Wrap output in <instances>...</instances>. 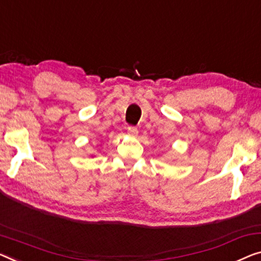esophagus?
Instances as JSON below:
<instances>
[{
	"instance_id": "1",
	"label": "esophagus",
	"mask_w": 261,
	"mask_h": 261,
	"mask_svg": "<svg viewBox=\"0 0 261 261\" xmlns=\"http://www.w3.org/2000/svg\"><path fill=\"white\" fill-rule=\"evenodd\" d=\"M127 132L132 137H136L138 135V129L136 126H127Z\"/></svg>"
}]
</instances>
